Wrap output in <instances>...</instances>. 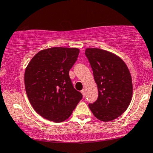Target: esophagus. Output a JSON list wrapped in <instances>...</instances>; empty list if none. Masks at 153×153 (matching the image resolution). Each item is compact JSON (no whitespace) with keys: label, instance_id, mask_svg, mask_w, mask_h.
<instances>
[{"label":"esophagus","instance_id":"1","mask_svg":"<svg viewBox=\"0 0 153 153\" xmlns=\"http://www.w3.org/2000/svg\"><path fill=\"white\" fill-rule=\"evenodd\" d=\"M81 92H82V95H83V97L85 96V94H86V90H85V89H82V90L81 91Z\"/></svg>","mask_w":153,"mask_h":153}]
</instances>
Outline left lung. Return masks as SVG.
Instances as JSON below:
<instances>
[{"label":"left lung","mask_w":153,"mask_h":153,"mask_svg":"<svg viewBox=\"0 0 153 153\" xmlns=\"http://www.w3.org/2000/svg\"><path fill=\"white\" fill-rule=\"evenodd\" d=\"M98 88V98L89 107L95 117L103 122L116 119L126 111L132 97V77L120 57L97 48H86Z\"/></svg>","instance_id":"1"}]
</instances>
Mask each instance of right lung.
<instances>
[{
    "instance_id": "right-lung-1",
    "label": "right lung",
    "mask_w": 153,
    "mask_h": 153,
    "mask_svg": "<svg viewBox=\"0 0 153 153\" xmlns=\"http://www.w3.org/2000/svg\"><path fill=\"white\" fill-rule=\"evenodd\" d=\"M79 53L77 48H49L38 52L26 66L27 97L34 110L45 119L64 122L82 100L69 74Z\"/></svg>"
}]
</instances>
